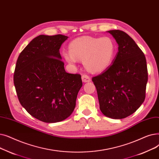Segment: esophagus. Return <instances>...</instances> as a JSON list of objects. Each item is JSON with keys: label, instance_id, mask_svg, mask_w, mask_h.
<instances>
[{"label": "esophagus", "instance_id": "obj_1", "mask_svg": "<svg viewBox=\"0 0 159 159\" xmlns=\"http://www.w3.org/2000/svg\"><path fill=\"white\" fill-rule=\"evenodd\" d=\"M81 79H82V81L84 83H86V82H89L90 81V78L89 76V75H86V74H84L82 75L81 76Z\"/></svg>", "mask_w": 159, "mask_h": 159}]
</instances>
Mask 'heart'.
Instances as JSON below:
<instances>
[{
    "label": "heart",
    "instance_id": "heart-1",
    "mask_svg": "<svg viewBox=\"0 0 159 159\" xmlns=\"http://www.w3.org/2000/svg\"><path fill=\"white\" fill-rule=\"evenodd\" d=\"M69 50L63 56L69 64L74 65L79 60L89 72L100 73L111 65L115 56L116 44L110 37L85 35L72 41Z\"/></svg>",
    "mask_w": 159,
    "mask_h": 159
}]
</instances>
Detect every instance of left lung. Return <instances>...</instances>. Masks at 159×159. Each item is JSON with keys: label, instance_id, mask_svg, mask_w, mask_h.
<instances>
[{"label": "left lung", "instance_id": "1", "mask_svg": "<svg viewBox=\"0 0 159 159\" xmlns=\"http://www.w3.org/2000/svg\"><path fill=\"white\" fill-rule=\"evenodd\" d=\"M118 45L112 64L92 81L103 115L122 119L137 111L145 100L148 69L144 54L134 41L119 30L107 32Z\"/></svg>", "mask_w": 159, "mask_h": 159}]
</instances>
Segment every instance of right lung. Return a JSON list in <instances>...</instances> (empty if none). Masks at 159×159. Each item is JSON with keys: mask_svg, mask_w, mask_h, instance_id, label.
I'll list each match as a JSON object with an SVG mask.
<instances>
[{"mask_svg": "<svg viewBox=\"0 0 159 159\" xmlns=\"http://www.w3.org/2000/svg\"><path fill=\"white\" fill-rule=\"evenodd\" d=\"M68 37L40 35L21 52L13 81L19 102L30 115L47 123L61 122L75 107L82 87L80 74L66 72L59 49Z\"/></svg>", "mask_w": 159, "mask_h": 159, "instance_id": "obj_1", "label": "right lung"}]
</instances>
